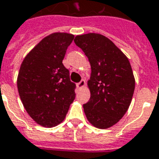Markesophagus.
I'll return each instance as SVG.
<instances>
[{
  "label": "esophagus",
  "mask_w": 159,
  "mask_h": 159,
  "mask_svg": "<svg viewBox=\"0 0 159 159\" xmlns=\"http://www.w3.org/2000/svg\"><path fill=\"white\" fill-rule=\"evenodd\" d=\"M85 85H86V80H82L81 81L77 84V87L79 88V89H81L82 87H84V86H85Z\"/></svg>",
  "instance_id": "obj_1"
}]
</instances>
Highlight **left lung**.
Listing matches in <instances>:
<instances>
[{
  "instance_id": "obj_1",
  "label": "left lung",
  "mask_w": 159,
  "mask_h": 159,
  "mask_svg": "<svg viewBox=\"0 0 159 159\" xmlns=\"http://www.w3.org/2000/svg\"><path fill=\"white\" fill-rule=\"evenodd\" d=\"M74 42L90 62L87 81L91 97L83 105L87 120L93 126L107 129L127 111L135 89V79L127 57L107 37L89 33L77 35Z\"/></svg>"
}]
</instances>
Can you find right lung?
Returning a JSON list of instances; mask_svg holds the SVG:
<instances>
[{
    "label": "right lung",
    "instance_id": "add662e5",
    "mask_svg": "<svg viewBox=\"0 0 159 159\" xmlns=\"http://www.w3.org/2000/svg\"><path fill=\"white\" fill-rule=\"evenodd\" d=\"M73 38L66 33L49 34L27 53L20 67V98L29 116L41 126L61 123L75 98V84L62 63Z\"/></svg>",
    "mask_w": 159,
    "mask_h": 159
}]
</instances>
